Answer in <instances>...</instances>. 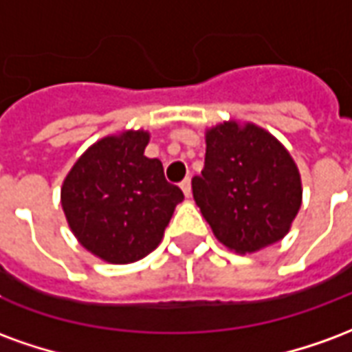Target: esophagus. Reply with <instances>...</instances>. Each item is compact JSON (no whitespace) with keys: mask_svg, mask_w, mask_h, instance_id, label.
Returning a JSON list of instances; mask_svg holds the SVG:
<instances>
[{"mask_svg":"<svg viewBox=\"0 0 352 352\" xmlns=\"http://www.w3.org/2000/svg\"><path fill=\"white\" fill-rule=\"evenodd\" d=\"M181 190L184 192V196H186V198H190V194H192V183H190V179H188V177H186V179H184L183 183H181Z\"/></svg>","mask_w":352,"mask_h":352,"instance_id":"34e87169","label":"esophagus"}]
</instances>
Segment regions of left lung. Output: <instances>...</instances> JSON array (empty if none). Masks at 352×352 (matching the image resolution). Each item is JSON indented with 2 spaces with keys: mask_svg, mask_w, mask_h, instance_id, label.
I'll list each match as a JSON object with an SVG mask.
<instances>
[{
  "mask_svg": "<svg viewBox=\"0 0 352 352\" xmlns=\"http://www.w3.org/2000/svg\"><path fill=\"white\" fill-rule=\"evenodd\" d=\"M192 194L214 237L251 254L288 234L302 207V177L270 131L228 120L206 131V166Z\"/></svg>",
  "mask_w": 352,
  "mask_h": 352,
  "instance_id": "left-lung-1",
  "label": "left lung"
}]
</instances>
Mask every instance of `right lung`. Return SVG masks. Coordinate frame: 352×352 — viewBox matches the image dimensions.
<instances>
[{"instance_id":"add662e5","label":"right lung","mask_w":352,"mask_h":352,"mask_svg":"<svg viewBox=\"0 0 352 352\" xmlns=\"http://www.w3.org/2000/svg\"><path fill=\"white\" fill-rule=\"evenodd\" d=\"M151 133L124 130L96 141L62 184V209L73 236L109 264H131L160 245L179 186L166 181L158 158H146Z\"/></svg>"}]
</instances>
